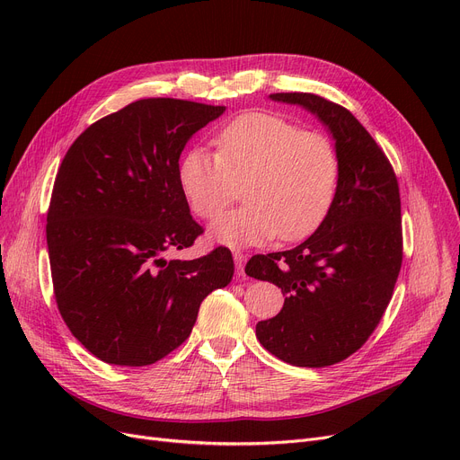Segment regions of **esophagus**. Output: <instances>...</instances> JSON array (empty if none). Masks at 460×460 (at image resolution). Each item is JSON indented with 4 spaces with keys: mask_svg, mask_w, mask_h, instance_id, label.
<instances>
[{
    "mask_svg": "<svg viewBox=\"0 0 460 460\" xmlns=\"http://www.w3.org/2000/svg\"><path fill=\"white\" fill-rule=\"evenodd\" d=\"M233 257H234V264H236V272H238V276H244L246 253H243V252H234V253H233Z\"/></svg>",
    "mask_w": 460,
    "mask_h": 460,
    "instance_id": "obj_1",
    "label": "esophagus"
}]
</instances>
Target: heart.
Listing matches in <instances>:
<instances>
[{"mask_svg": "<svg viewBox=\"0 0 460 460\" xmlns=\"http://www.w3.org/2000/svg\"><path fill=\"white\" fill-rule=\"evenodd\" d=\"M341 177L335 141L305 130L276 113L238 115L216 136V155L188 149L179 162V182L190 208L214 220L244 184L246 201L214 222V240L227 246L298 240L328 216Z\"/></svg>", "mask_w": 460, "mask_h": 460, "instance_id": "b5f03b06", "label": "heart"}]
</instances>
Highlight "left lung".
<instances>
[{
  "label": "left lung",
  "instance_id": "left-lung-1",
  "mask_svg": "<svg viewBox=\"0 0 460 460\" xmlns=\"http://www.w3.org/2000/svg\"><path fill=\"white\" fill-rule=\"evenodd\" d=\"M330 128L341 156L333 205L300 246L253 255L246 274L281 288L283 309L257 323L259 343L298 367H328L361 349L388 307L402 264L401 196L394 167L343 106L313 93H274Z\"/></svg>",
  "mask_w": 460,
  "mask_h": 460
}]
</instances>
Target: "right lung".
<instances>
[{
    "instance_id": "1",
    "label": "right lung",
    "mask_w": 460,
    "mask_h": 460,
    "mask_svg": "<svg viewBox=\"0 0 460 460\" xmlns=\"http://www.w3.org/2000/svg\"><path fill=\"white\" fill-rule=\"evenodd\" d=\"M226 106L141 99L85 128L66 151L46 216L54 296L70 333L99 359L143 367L181 347L201 302L234 274L226 246H193L179 182L186 141Z\"/></svg>"
}]
</instances>
